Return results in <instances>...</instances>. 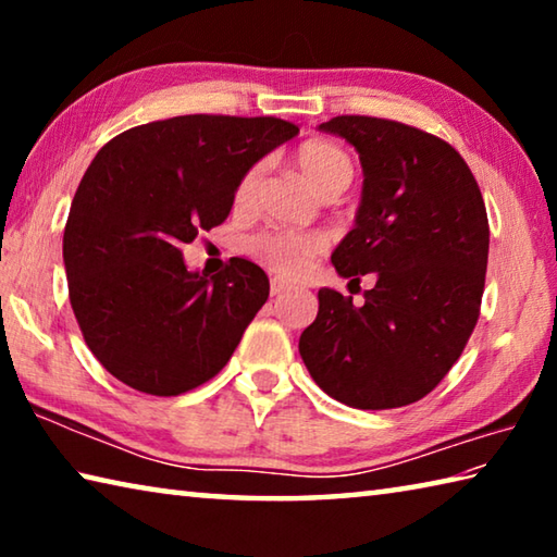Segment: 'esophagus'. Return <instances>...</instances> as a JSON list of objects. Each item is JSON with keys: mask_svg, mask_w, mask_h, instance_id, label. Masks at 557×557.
<instances>
[{"mask_svg": "<svg viewBox=\"0 0 557 557\" xmlns=\"http://www.w3.org/2000/svg\"><path fill=\"white\" fill-rule=\"evenodd\" d=\"M287 289H292V285H287L285 280H272L270 282V292H272V297H277V295H282V292H287Z\"/></svg>", "mask_w": 557, "mask_h": 557, "instance_id": "1", "label": "esophagus"}]
</instances>
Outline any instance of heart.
Returning <instances> with one entry per match:
<instances>
[{"label":"heart","mask_w":557,"mask_h":557,"mask_svg":"<svg viewBox=\"0 0 557 557\" xmlns=\"http://www.w3.org/2000/svg\"><path fill=\"white\" fill-rule=\"evenodd\" d=\"M295 164L319 196L332 199L342 194L354 178V162L344 147L329 139H309L295 149ZM262 178V164H252L235 186V203L250 206L256 199ZM245 248L262 265L285 277H297L305 272L309 260L324 250V238L319 233L295 231H260L250 235Z\"/></svg>","instance_id":"b5f03b06"}]
</instances>
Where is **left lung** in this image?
<instances>
[{"label": "left lung", "mask_w": 557, "mask_h": 557, "mask_svg": "<svg viewBox=\"0 0 557 557\" xmlns=\"http://www.w3.org/2000/svg\"><path fill=\"white\" fill-rule=\"evenodd\" d=\"M319 129L356 147L363 166L356 225L332 262L342 277L375 272L363 305L319 289L299 354L319 388L358 410L418 403L465 351L482 309L488 219L455 147L395 120L338 115Z\"/></svg>", "instance_id": "8db88e82"}]
</instances>
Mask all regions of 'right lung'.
<instances>
[{
	"label": "right lung",
	"instance_id": "1",
	"mask_svg": "<svg viewBox=\"0 0 557 557\" xmlns=\"http://www.w3.org/2000/svg\"><path fill=\"white\" fill-rule=\"evenodd\" d=\"M297 132L280 117L182 115L125 129L92 159L63 262L83 338L117 381L169 398L228 363L270 280L243 258L213 277L188 272L182 248L228 219L240 176Z\"/></svg>",
	"mask_w": 557,
	"mask_h": 557
}]
</instances>
